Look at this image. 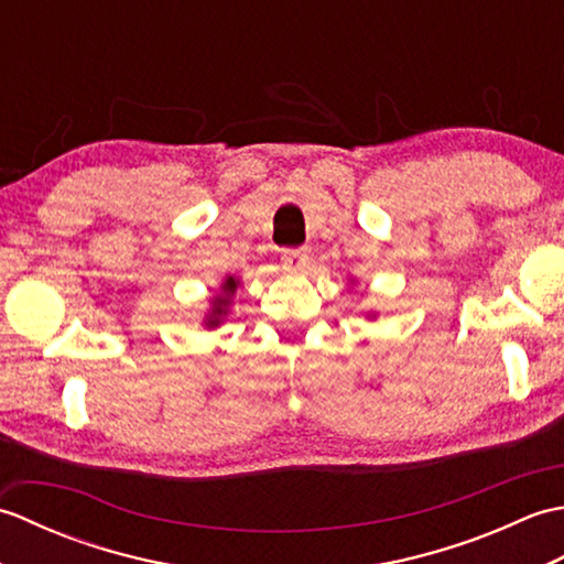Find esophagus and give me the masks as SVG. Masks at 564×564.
<instances>
[{"mask_svg":"<svg viewBox=\"0 0 564 564\" xmlns=\"http://www.w3.org/2000/svg\"><path fill=\"white\" fill-rule=\"evenodd\" d=\"M283 271L297 273L307 267V249H285L281 254Z\"/></svg>","mask_w":564,"mask_h":564,"instance_id":"1","label":"esophagus"}]
</instances>
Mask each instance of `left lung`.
Returning <instances> with one entry per match:
<instances>
[{
	"instance_id": "8db88e82",
	"label": "left lung",
	"mask_w": 564,
	"mask_h": 564,
	"mask_svg": "<svg viewBox=\"0 0 564 564\" xmlns=\"http://www.w3.org/2000/svg\"><path fill=\"white\" fill-rule=\"evenodd\" d=\"M351 283H356V281H351ZM376 317V313H368V319H373Z\"/></svg>"
}]
</instances>
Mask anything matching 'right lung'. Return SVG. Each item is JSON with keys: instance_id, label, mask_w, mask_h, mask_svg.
<instances>
[{"instance_id": "1", "label": "right lung", "mask_w": 564, "mask_h": 564, "mask_svg": "<svg viewBox=\"0 0 564 564\" xmlns=\"http://www.w3.org/2000/svg\"><path fill=\"white\" fill-rule=\"evenodd\" d=\"M239 285H242V281H239L237 275H225L220 281V291L210 297V305L206 310V315H203V327L218 329L223 325L225 317L230 315V307Z\"/></svg>"}]
</instances>
